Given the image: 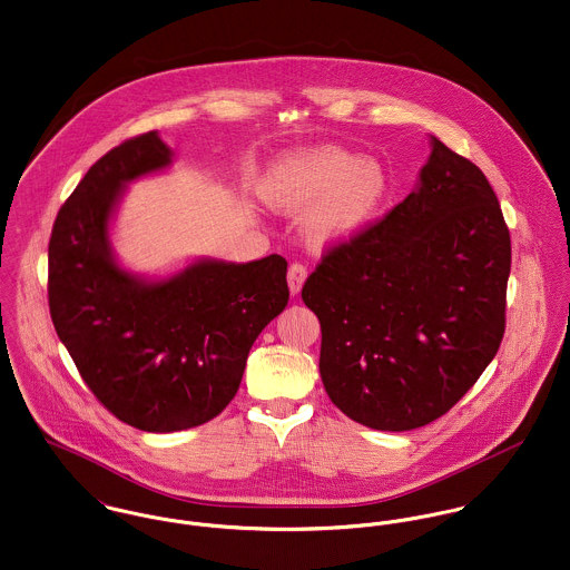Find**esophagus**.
<instances>
[{"label":"esophagus","instance_id":"1","mask_svg":"<svg viewBox=\"0 0 570 570\" xmlns=\"http://www.w3.org/2000/svg\"><path fill=\"white\" fill-rule=\"evenodd\" d=\"M307 268L304 264L295 263L291 264L288 268V288H291V295L297 297L306 284Z\"/></svg>","mask_w":570,"mask_h":570}]
</instances>
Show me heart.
Wrapping results in <instances>:
<instances>
[{
	"mask_svg": "<svg viewBox=\"0 0 570 570\" xmlns=\"http://www.w3.org/2000/svg\"><path fill=\"white\" fill-rule=\"evenodd\" d=\"M391 190L386 167L334 145L282 156L264 177L263 197L282 213H307L306 234L316 247L360 238L377 219Z\"/></svg>",
	"mask_w": 570,
	"mask_h": 570,
	"instance_id": "obj_1",
	"label": "heart"
}]
</instances>
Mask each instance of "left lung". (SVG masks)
Listing matches in <instances>:
<instances>
[{
	"mask_svg": "<svg viewBox=\"0 0 570 570\" xmlns=\"http://www.w3.org/2000/svg\"><path fill=\"white\" fill-rule=\"evenodd\" d=\"M414 190L330 249L302 297L332 403L382 432L423 428L480 380L505 332L510 232L482 171L430 136Z\"/></svg>",
	"mask_w": 570,
	"mask_h": 570,
	"instance_id": "left-lung-1",
	"label": "left lung"
}]
</instances>
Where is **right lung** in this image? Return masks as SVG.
Wrapping results in <instances>:
<instances>
[{
	"label": "right lung",
	"instance_id": "obj_1",
	"mask_svg": "<svg viewBox=\"0 0 570 570\" xmlns=\"http://www.w3.org/2000/svg\"><path fill=\"white\" fill-rule=\"evenodd\" d=\"M158 131L99 158L60 208L49 240V312L92 394L136 430L208 423L240 386L258 334L288 304V263L197 258L151 277L117 258L112 223L131 181L163 174Z\"/></svg>",
	"mask_w": 570,
	"mask_h": 570
}]
</instances>
